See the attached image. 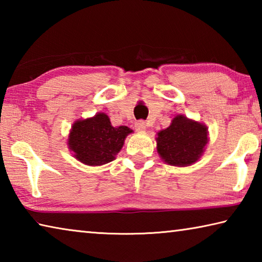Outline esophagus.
Masks as SVG:
<instances>
[{
    "mask_svg": "<svg viewBox=\"0 0 262 262\" xmlns=\"http://www.w3.org/2000/svg\"><path fill=\"white\" fill-rule=\"evenodd\" d=\"M145 128H147V123H145V121H143V120L137 121L135 123V129L137 132H144Z\"/></svg>",
    "mask_w": 262,
    "mask_h": 262,
    "instance_id": "1",
    "label": "esophagus"
}]
</instances>
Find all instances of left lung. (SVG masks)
Wrapping results in <instances>:
<instances>
[{
  "mask_svg": "<svg viewBox=\"0 0 262 262\" xmlns=\"http://www.w3.org/2000/svg\"><path fill=\"white\" fill-rule=\"evenodd\" d=\"M208 141L205 123L178 114L170 126L157 133V152L168 165L189 166L201 158Z\"/></svg>",
  "mask_w": 262,
  "mask_h": 262,
  "instance_id": "8db88e82",
  "label": "left lung"
}]
</instances>
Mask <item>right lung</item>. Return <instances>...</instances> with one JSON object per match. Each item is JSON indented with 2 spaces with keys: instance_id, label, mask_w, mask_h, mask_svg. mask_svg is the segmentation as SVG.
I'll use <instances>...</instances> for the list:
<instances>
[{
  "instance_id": "right-lung-1",
  "label": "right lung",
  "mask_w": 262,
  "mask_h": 262,
  "mask_svg": "<svg viewBox=\"0 0 262 262\" xmlns=\"http://www.w3.org/2000/svg\"><path fill=\"white\" fill-rule=\"evenodd\" d=\"M130 133L133 130L127 126L113 127L108 115L100 112L95 117L75 121L67 144L78 162L89 166H100L114 161Z\"/></svg>"
}]
</instances>
